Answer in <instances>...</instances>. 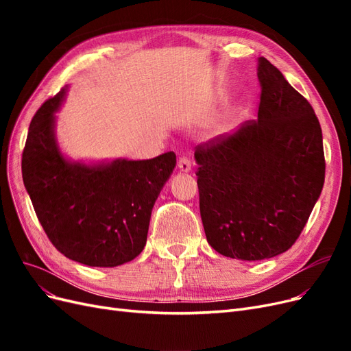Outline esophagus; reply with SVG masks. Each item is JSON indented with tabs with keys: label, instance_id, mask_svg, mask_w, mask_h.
I'll list each match as a JSON object with an SVG mask.
<instances>
[{
	"label": "esophagus",
	"instance_id": "34e87169",
	"mask_svg": "<svg viewBox=\"0 0 351 351\" xmlns=\"http://www.w3.org/2000/svg\"><path fill=\"white\" fill-rule=\"evenodd\" d=\"M177 167H178V169H180V171H182V173H189L190 169H192V164H190V159L186 158V156L178 158Z\"/></svg>",
	"mask_w": 351,
	"mask_h": 351
}]
</instances>
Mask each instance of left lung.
Here are the masks:
<instances>
[{
    "label": "left lung",
    "instance_id": "left-lung-1",
    "mask_svg": "<svg viewBox=\"0 0 351 351\" xmlns=\"http://www.w3.org/2000/svg\"><path fill=\"white\" fill-rule=\"evenodd\" d=\"M258 120L196 146L199 208L218 253L262 261L299 239L325 182L322 130L312 105L258 60Z\"/></svg>",
    "mask_w": 351,
    "mask_h": 351
}]
</instances>
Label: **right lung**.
Instances as JSON below:
<instances>
[{
  "label": "right lung",
  "mask_w": 351,
  "mask_h": 351,
  "mask_svg": "<svg viewBox=\"0 0 351 351\" xmlns=\"http://www.w3.org/2000/svg\"><path fill=\"white\" fill-rule=\"evenodd\" d=\"M66 93L67 86L30 121L23 183L58 252L88 267H119L143 250L152 208L176 167V154L143 161H70L56 136V112Z\"/></svg>",
  "instance_id": "1"
}]
</instances>
